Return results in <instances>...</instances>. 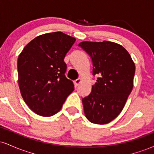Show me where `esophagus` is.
Returning a JSON list of instances; mask_svg holds the SVG:
<instances>
[{
	"label": "esophagus",
	"instance_id": "obj_1",
	"mask_svg": "<svg viewBox=\"0 0 154 154\" xmlns=\"http://www.w3.org/2000/svg\"><path fill=\"white\" fill-rule=\"evenodd\" d=\"M81 81H82V79H81L80 78H78V79H75V86H78L79 83L81 82Z\"/></svg>",
	"mask_w": 154,
	"mask_h": 154
}]
</instances>
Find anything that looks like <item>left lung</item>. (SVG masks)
Returning <instances> with one entry per match:
<instances>
[{
	"label": "left lung",
	"mask_w": 154,
	"mask_h": 154,
	"mask_svg": "<svg viewBox=\"0 0 154 154\" xmlns=\"http://www.w3.org/2000/svg\"><path fill=\"white\" fill-rule=\"evenodd\" d=\"M91 56L93 75H98L88 96L82 98L84 113L92 123L104 125L122 111L133 88L135 63L128 51L114 42H81Z\"/></svg>",
	"instance_id": "1"
}]
</instances>
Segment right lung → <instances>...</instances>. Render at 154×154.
<instances>
[{"instance_id": "right-lung-1", "label": "right lung", "mask_w": 154, "mask_h": 154, "mask_svg": "<svg viewBox=\"0 0 154 154\" xmlns=\"http://www.w3.org/2000/svg\"><path fill=\"white\" fill-rule=\"evenodd\" d=\"M76 39L61 32L46 33L24 48L17 61L19 86L26 105L35 114L51 116L61 110L75 89L65 76L66 53Z\"/></svg>"}]
</instances>
